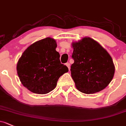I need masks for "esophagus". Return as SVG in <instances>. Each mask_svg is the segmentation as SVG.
Here are the masks:
<instances>
[{
    "mask_svg": "<svg viewBox=\"0 0 126 126\" xmlns=\"http://www.w3.org/2000/svg\"><path fill=\"white\" fill-rule=\"evenodd\" d=\"M66 65L67 66V67H68L69 71H70V63H69V62H67V63H66Z\"/></svg>",
    "mask_w": 126,
    "mask_h": 126,
    "instance_id": "1",
    "label": "esophagus"
}]
</instances>
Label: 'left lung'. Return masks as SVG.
Here are the masks:
<instances>
[{
  "instance_id": "1",
  "label": "left lung",
  "mask_w": 126,
  "mask_h": 126,
  "mask_svg": "<svg viewBox=\"0 0 126 126\" xmlns=\"http://www.w3.org/2000/svg\"><path fill=\"white\" fill-rule=\"evenodd\" d=\"M71 76L77 89L91 94L104 89L111 81L115 66L108 52L94 40L86 37L73 43Z\"/></svg>"
}]
</instances>
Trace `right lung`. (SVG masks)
I'll use <instances>...</instances> for the list:
<instances>
[{
	"label": "right lung",
	"instance_id": "add662e5",
	"mask_svg": "<svg viewBox=\"0 0 126 126\" xmlns=\"http://www.w3.org/2000/svg\"><path fill=\"white\" fill-rule=\"evenodd\" d=\"M55 40L47 37L37 41L24 51L17 65L21 83L29 91L38 94L52 91L59 79L68 72L60 60Z\"/></svg>",
	"mask_w": 126,
	"mask_h": 126
}]
</instances>
